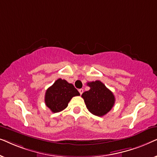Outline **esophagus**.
Here are the masks:
<instances>
[{"mask_svg":"<svg viewBox=\"0 0 157 157\" xmlns=\"http://www.w3.org/2000/svg\"><path fill=\"white\" fill-rule=\"evenodd\" d=\"M78 91H79V93H80V94L81 95V94H83V90L82 89H78Z\"/></svg>","mask_w":157,"mask_h":157,"instance_id":"34e87169","label":"esophagus"}]
</instances>
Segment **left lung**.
<instances>
[{
	"label": "left lung",
	"mask_w": 157,
	"mask_h": 157,
	"mask_svg": "<svg viewBox=\"0 0 157 157\" xmlns=\"http://www.w3.org/2000/svg\"><path fill=\"white\" fill-rule=\"evenodd\" d=\"M87 85L90 89L83 92L81 96L88 110L98 117L104 116L114 105V95L100 81L88 82Z\"/></svg>",
	"instance_id": "8db88e82"
}]
</instances>
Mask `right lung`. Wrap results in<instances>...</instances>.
<instances>
[{"label": "right lung", "mask_w": 157, "mask_h": 157, "mask_svg": "<svg viewBox=\"0 0 157 157\" xmlns=\"http://www.w3.org/2000/svg\"><path fill=\"white\" fill-rule=\"evenodd\" d=\"M79 95V92L72 83L59 78L46 90L45 103L53 113L60 112L68 106V102L74 96Z\"/></svg>", "instance_id": "obj_1"}]
</instances>
